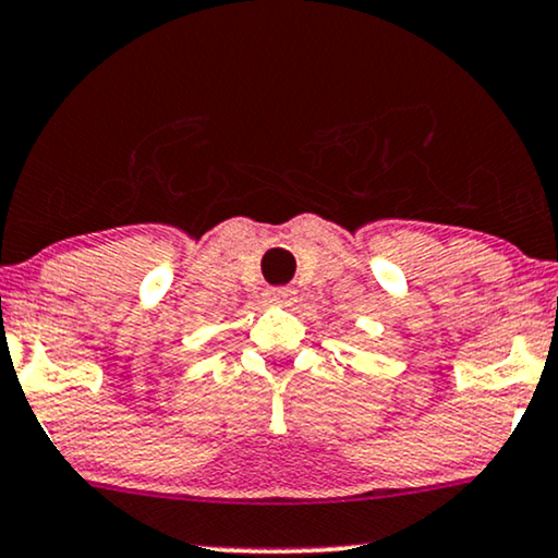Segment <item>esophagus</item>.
Returning a JSON list of instances; mask_svg holds the SVG:
<instances>
[{"label": "esophagus", "instance_id": "34e87169", "mask_svg": "<svg viewBox=\"0 0 558 558\" xmlns=\"http://www.w3.org/2000/svg\"><path fill=\"white\" fill-rule=\"evenodd\" d=\"M266 302H271V305H281V307H289L292 302H296V289L292 287H271L266 289Z\"/></svg>", "mask_w": 558, "mask_h": 558}]
</instances>
